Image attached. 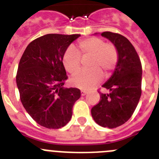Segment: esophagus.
<instances>
[{
  "label": "esophagus",
  "instance_id": "34e87169",
  "mask_svg": "<svg viewBox=\"0 0 159 159\" xmlns=\"http://www.w3.org/2000/svg\"><path fill=\"white\" fill-rule=\"evenodd\" d=\"M80 93H81V95H82V96H84L85 95H87V93H88V92H87L86 91H81Z\"/></svg>",
  "mask_w": 159,
  "mask_h": 159
}]
</instances>
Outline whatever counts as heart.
<instances>
[{"label": "heart", "mask_w": 159, "mask_h": 159, "mask_svg": "<svg viewBox=\"0 0 159 159\" xmlns=\"http://www.w3.org/2000/svg\"><path fill=\"white\" fill-rule=\"evenodd\" d=\"M80 57H90L89 71L77 73L71 77V84L81 90L94 88L102 80V75L108 77L116 67L119 60L116 47L111 43H105L99 37H90L80 40L75 46V52L68 48L63 57V64L67 72L73 75L80 69Z\"/></svg>", "instance_id": "1"}]
</instances>
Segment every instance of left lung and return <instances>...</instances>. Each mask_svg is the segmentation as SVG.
I'll use <instances>...</instances> for the list:
<instances>
[{"instance_id": "8db88e82", "label": "left lung", "mask_w": 159, "mask_h": 159, "mask_svg": "<svg viewBox=\"0 0 159 159\" xmlns=\"http://www.w3.org/2000/svg\"><path fill=\"white\" fill-rule=\"evenodd\" d=\"M101 36L116 46L119 60L110 79L102 87L108 93H101L99 103L92 108L97 124L116 128L131 117L142 94V64L134 46L125 36L104 32Z\"/></svg>"}]
</instances>
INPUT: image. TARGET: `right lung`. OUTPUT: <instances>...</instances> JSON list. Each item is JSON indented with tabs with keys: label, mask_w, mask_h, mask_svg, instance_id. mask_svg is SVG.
Instances as JSON below:
<instances>
[{
	"label": "right lung",
	"mask_w": 159,
	"mask_h": 159,
	"mask_svg": "<svg viewBox=\"0 0 159 159\" xmlns=\"http://www.w3.org/2000/svg\"><path fill=\"white\" fill-rule=\"evenodd\" d=\"M80 34H47L27 46L16 73V85L26 111L42 127L59 129L71 119L80 90L64 88L63 57Z\"/></svg>",
	"instance_id": "1"
}]
</instances>
